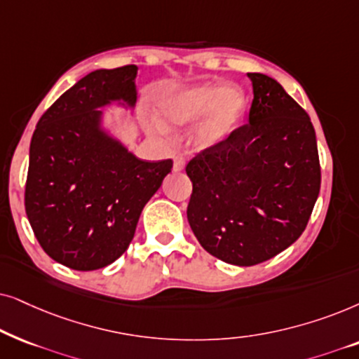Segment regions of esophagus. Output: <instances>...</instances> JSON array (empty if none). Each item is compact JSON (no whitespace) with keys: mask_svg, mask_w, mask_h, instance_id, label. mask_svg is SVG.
<instances>
[{"mask_svg":"<svg viewBox=\"0 0 359 359\" xmlns=\"http://www.w3.org/2000/svg\"><path fill=\"white\" fill-rule=\"evenodd\" d=\"M184 169H185V159H184V157H175L174 170L175 172H182Z\"/></svg>","mask_w":359,"mask_h":359,"instance_id":"34e87169","label":"esophagus"}]
</instances>
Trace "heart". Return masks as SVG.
Returning <instances> with one entry per match:
<instances>
[{
	"mask_svg": "<svg viewBox=\"0 0 359 359\" xmlns=\"http://www.w3.org/2000/svg\"><path fill=\"white\" fill-rule=\"evenodd\" d=\"M246 108L241 90L198 87L172 93L161 102V113L175 124L192 123L205 114L195 137L202 146H213L226 140L235 130Z\"/></svg>",
	"mask_w": 359,
	"mask_h": 359,
	"instance_id": "b5f03b06",
	"label": "heart"
}]
</instances>
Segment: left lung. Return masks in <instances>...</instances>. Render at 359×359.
<instances>
[{
  "label": "left lung",
  "mask_w": 359,
  "mask_h": 359,
  "mask_svg": "<svg viewBox=\"0 0 359 359\" xmlns=\"http://www.w3.org/2000/svg\"><path fill=\"white\" fill-rule=\"evenodd\" d=\"M252 82L250 118L189 161L187 218L205 251L228 264L264 262L302 235L320 192L309 114L271 76Z\"/></svg>",
  "instance_id": "8db88e82"
}]
</instances>
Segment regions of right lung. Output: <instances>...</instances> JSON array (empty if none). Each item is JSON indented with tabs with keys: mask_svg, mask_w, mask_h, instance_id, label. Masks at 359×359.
<instances>
[{
	"mask_svg": "<svg viewBox=\"0 0 359 359\" xmlns=\"http://www.w3.org/2000/svg\"><path fill=\"white\" fill-rule=\"evenodd\" d=\"M136 65L95 70L57 98L37 123L24 207L36 240L75 271L111 264L174 161H141L98 131V107L136 102Z\"/></svg>",
	"mask_w": 359,
	"mask_h": 359,
	"instance_id": "right-lung-1",
	"label": "right lung"
}]
</instances>
